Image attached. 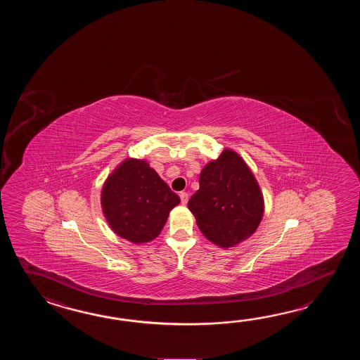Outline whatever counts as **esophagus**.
I'll return each instance as SVG.
<instances>
[{
	"instance_id": "1",
	"label": "esophagus",
	"mask_w": 360,
	"mask_h": 360,
	"mask_svg": "<svg viewBox=\"0 0 360 360\" xmlns=\"http://www.w3.org/2000/svg\"><path fill=\"white\" fill-rule=\"evenodd\" d=\"M180 199H181V203H183V205H186V203H188V199H189V197H188V193L181 191V193H180Z\"/></svg>"
}]
</instances>
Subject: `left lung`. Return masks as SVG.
I'll list each match as a JSON object with an SVG mask.
<instances>
[{
	"label": "left lung",
	"mask_w": 360,
	"mask_h": 360,
	"mask_svg": "<svg viewBox=\"0 0 360 360\" xmlns=\"http://www.w3.org/2000/svg\"><path fill=\"white\" fill-rule=\"evenodd\" d=\"M188 207L202 234L221 248L234 247L251 237L265 210L252 171L229 148L200 171L199 189Z\"/></svg>",
	"instance_id": "obj_1"
}]
</instances>
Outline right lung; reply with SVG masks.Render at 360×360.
Returning <instances> with one entry per match:
<instances>
[{
  "instance_id": "add662e5",
  "label": "right lung",
  "mask_w": 360,
  "mask_h": 360,
  "mask_svg": "<svg viewBox=\"0 0 360 360\" xmlns=\"http://www.w3.org/2000/svg\"><path fill=\"white\" fill-rule=\"evenodd\" d=\"M100 202L110 229L131 243L143 245L161 234L180 198L146 160L126 158L107 177Z\"/></svg>"
}]
</instances>
